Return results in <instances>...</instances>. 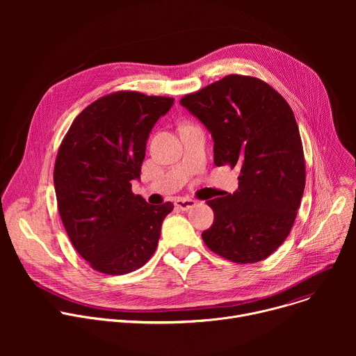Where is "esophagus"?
Listing matches in <instances>:
<instances>
[{"instance_id": "1", "label": "esophagus", "mask_w": 356, "mask_h": 356, "mask_svg": "<svg viewBox=\"0 0 356 356\" xmlns=\"http://www.w3.org/2000/svg\"><path fill=\"white\" fill-rule=\"evenodd\" d=\"M195 204H197V202H195L194 200H191V198H177V200L175 201V206H176L177 209L183 210V211H187V210L193 209Z\"/></svg>"}]
</instances>
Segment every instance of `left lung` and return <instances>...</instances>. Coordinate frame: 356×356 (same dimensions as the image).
Wrapping results in <instances>:
<instances>
[{"instance_id": "8db88e82", "label": "left lung", "mask_w": 356, "mask_h": 356, "mask_svg": "<svg viewBox=\"0 0 356 356\" xmlns=\"http://www.w3.org/2000/svg\"><path fill=\"white\" fill-rule=\"evenodd\" d=\"M214 139V163L238 168L234 194L209 200L213 225L201 234L235 264L266 259L294 224L306 186V163L287 101L258 77L229 74L180 99Z\"/></svg>"}]
</instances>
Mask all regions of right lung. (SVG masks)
<instances>
[{"mask_svg": "<svg viewBox=\"0 0 356 356\" xmlns=\"http://www.w3.org/2000/svg\"><path fill=\"white\" fill-rule=\"evenodd\" d=\"M175 98L115 91L72 122L55 162L58 209L69 239L97 272L127 275L154 255L170 201L150 206L132 193L146 140Z\"/></svg>", "mask_w": 356, "mask_h": 356, "instance_id": "1", "label": "right lung"}]
</instances>
